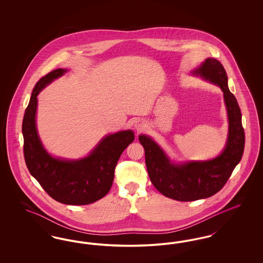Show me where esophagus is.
Masks as SVG:
<instances>
[{
	"label": "esophagus",
	"instance_id": "esophagus-1",
	"mask_svg": "<svg viewBox=\"0 0 263 263\" xmlns=\"http://www.w3.org/2000/svg\"><path fill=\"white\" fill-rule=\"evenodd\" d=\"M134 127L136 128V130H137V131H142V130H143V128H144L143 125H141V124H139V123H135V124H134Z\"/></svg>",
	"mask_w": 263,
	"mask_h": 263
}]
</instances>
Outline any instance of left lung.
Wrapping results in <instances>:
<instances>
[{
  "label": "left lung",
  "mask_w": 263,
  "mask_h": 263,
  "mask_svg": "<svg viewBox=\"0 0 263 263\" xmlns=\"http://www.w3.org/2000/svg\"><path fill=\"white\" fill-rule=\"evenodd\" d=\"M191 74L220 87L224 92L229 129L225 148L221 154L207 161L175 163L150 136H139L154 186L164 196L184 202L208 198L220 191L240 162L245 150L241 113L238 101L228 87L223 65L215 58H207Z\"/></svg>",
  "instance_id": "left-lung-1"
}]
</instances>
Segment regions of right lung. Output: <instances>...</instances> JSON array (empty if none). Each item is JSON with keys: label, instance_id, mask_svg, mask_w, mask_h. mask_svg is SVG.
I'll return each instance as SVG.
<instances>
[{"label": "right lung", "instance_id": "obj_1", "mask_svg": "<svg viewBox=\"0 0 263 263\" xmlns=\"http://www.w3.org/2000/svg\"><path fill=\"white\" fill-rule=\"evenodd\" d=\"M67 72V69H56L42 77L33 88L23 120L24 154L30 175L54 200L68 205H87L108 193L116 163L135 136L132 130L108 134L87 157L77 160L56 158L49 154L38 135L37 96Z\"/></svg>", "mask_w": 263, "mask_h": 263}]
</instances>
